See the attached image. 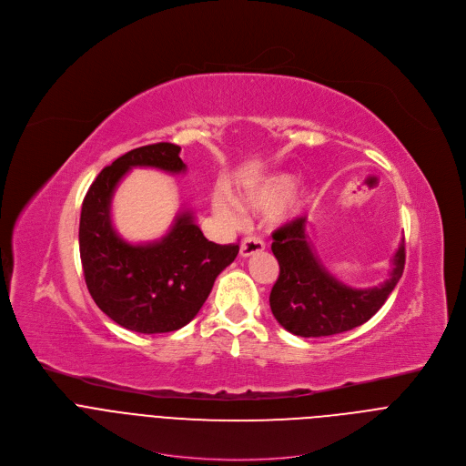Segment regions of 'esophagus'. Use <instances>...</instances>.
Returning <instances> with one entry per match:
<instances>
[{"label": "esophagus", "instance_id": "34e87169", "mask_svg": "<svg viewBox=\"0 0 466 466\" xmlns=\"http://www.w3.org/2000/svg\"><path fill=\"white\" fill-rule=\"evenodd\" d=\"M263 248H265V243H263L259 238L250 236V238H245V239H243V243H241V247H239V254H241V258H248V256H252V254L261 252Z\"/></svg>", "mask_w": 466, "mask_h": 466}]
</instances>
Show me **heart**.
<instances>
[{
	"mask_svg": "<svg viewBox=\"0 0 466 466\" xmlns=\"http://www.w3.org/2000/svg\"><path fill=\"white\" fill-rule=\"evenodd\" d=\"M297 187V180L291 175H273L263 178L252 186H248L243 193H241V205L252 210H271L282 203H286L287 198L293 195ZM309 205V195L308 193H300L297 197L290 198L286 207H282L277 216L275 221L277 223H289L293 219H297L304 208ZM212 208L216 212V216L219 219H223L225 223H238L239 219V210L234 205L232 198H228L223 193H214L212 197Z\"/></svg>",
	"mask_w": 466,
	"mask_h": 466,
	"instance_id": "1",
	"label": "heart"
}]
</instances>
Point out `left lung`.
<instances>
[{"mask_svg": "<svg viewBox=\"0 0 466 466\" xmlns=\"http://www.w3.org/2000/svg\"><path fill=\"white\" fill-rule=\"evenodd\" d=\"M271 248L280 265L269 297L271 311L280 326L300 338L336 336L367 322L402 279L406 263L402 239L383 284L365 289L347 286L320 263L306 234V218L275 230Z\"/></svg>", "mask_w": 466, "mask_h": 466, "instance_id": "1", "label": "left lung"}]
</instances>
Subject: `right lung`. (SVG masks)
Here are the masks:
<instances>
[{
	"label": "right lung",
	"mask_w": 466,
	"mask_h": 466,
	"mask_svg": "<svg viewBox=\"0 0 466 466\" xmlns=\"http://www.w3.org/2000/svg\"><path fill=\"white\" fill-rule=\"evenodd\" d=\"M178 153L166 142L128 151L97 175L83 201L79 250L86 288L105 315L138 334L186 326L239 252L238 245L208 241L191 210H180L171 228L147 243H130L114 228L112 197L123 177L135 167L186 173Z\"/></svg>",
	"instance_id": "add662e5"
}]
</instances>
